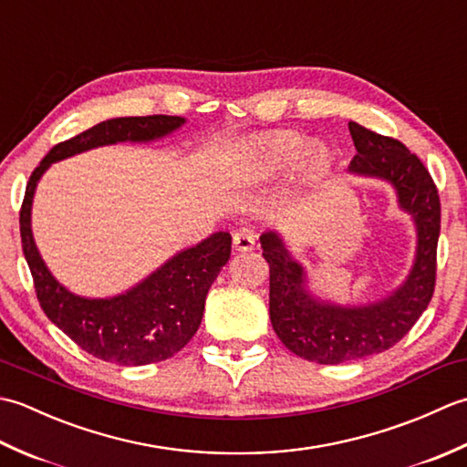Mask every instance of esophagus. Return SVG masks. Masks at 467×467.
I'll return each instance as SVG.
<instances>
[{
	"label": "esophagus",
	"mask_w": 467,
	"mask_h": 467,
	"mask_svg": "<svg viewBox=\"0 0 467 467\" xmlns=\"http://www.w3.org/2000/svg\"><path fill=\"white\" fill-rule=\"evenodd\" d=\"M233 244L236 251H253L256 244V234L253 231H249V228H243V231L234 233Z\"/></svg>",
	"instance_id": "34e87169"
}]
</instances>
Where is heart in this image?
<instances>
[{
	"label": "heart",
	"mask_w": 467,
	"mask_h": 467,
	"mask_svg": "<svg viewBox=\"0 0 467 467\" xmlns=\"http://www.w3.org/2000/svg\"><path fill=\"white\" fill-rule=\"evenodd\" d=\"M305 145V138L296 132H276L265 136L254 144V164L261 172L275 174L299 161V156L303 154L306 171H323L329 164V150L323 144H309L306 151ZM303 150L305 153L302 152Z\"/></svg>",
	"instance_id": "obj_1"
}]
</instances>
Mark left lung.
<instances>
[{"mask_svg":"<svg viewBox=\"0 0 467 467\" xmlns=\"http://www.w3.org/2000/svg\"><path fill=\"white\" fill-rule=\"evenodd\" d=\"M357 154L349 171L377 176L398 191L400 206L418 226V256L398 291L365 306H337L313 299L303 266L293 261L276 233L261 236L269 263V315L286 349L306 361L337 365L383 353L400 343L428 309L438 275L441 223L440 194L428 168L408 146L349 122Z\"/></svg>","mask_w":467,"mask_h":467,"instance_id":"left-lung-1","label":"left lung"}]
</instances>
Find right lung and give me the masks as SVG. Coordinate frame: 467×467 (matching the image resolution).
Wrapping results in <instances>:
<instances>
[{
  "label": "right lung",
  "mask_w": 467,
  "mask_h": 467,
  "mask_svg": "<svg viewBox=\"0 0 467 467\" xmlns=\"http://www.w3.org/2000/svg\"><path fill=\"white\" fill-rule=\"evenodd\" d=\"M182 124L184 118L162 114L112 118L100 122L56 144L26 186L19 211V233L39 306L80 349L108 363L148 365L164 361L192 339L202 321L206 293L231 259V234L214 233L192 249L178 253L124 295L112 299H84L66 291L49 275L36 249L29 224L34 191L47 166L62 158L104 144L148 142L171 134Z\"/></svg>",
  "instance_id": "add662e5"
}]
</instances>
